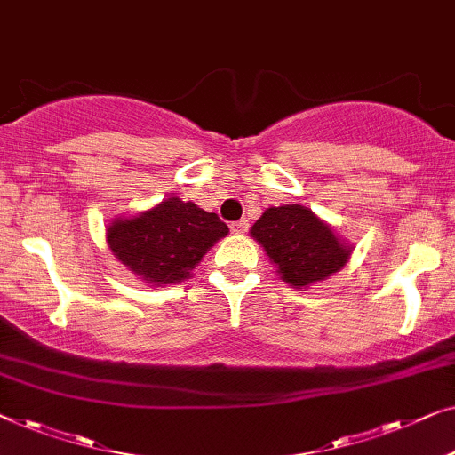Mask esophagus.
Returning a JSON list of instances; mask_svg holds the SVG:
<instances>
[{
    "label": "esophagus",
    "instance_id": "esophagus-1",
    "mask_svg": "<svg viewBox=\"0 0 455 455\" xmlns=\"http://www.w3.org/2000/svg\"><path fill=\"white\" fill-rule=\"evenodd\" d=\"M247 228H249V222L243 219V220H236V222H233V225H230V230H233L235 235H243V233H247Z\"/></svg>",
    "mask_w": 455,
    "mask_h": 455
}]
</instances>
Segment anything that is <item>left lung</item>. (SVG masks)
Instances as JSON below:
<instances>
[{
	"mask_svg": "<svg viewBox=\"0 0 455 455\" xmlns=\"http://www.w3.org/2000/svg\"><path fill=\"white\" fill-rule=\"evenodd\" d=\"M251 236L264 245L284 283L297 289L331 276L350 255L334 230L299 204L267 208L251 227Z\"/></svg>",
	"mask_w": 455,
	"mask_h": 455,
	"instance_id": "1",
	"label": "left lung"
}]
</instances>
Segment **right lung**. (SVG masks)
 I'll return each instance as SVG.
<instances>
[{
  "label": "right lung",
  "instance_id": "obj_1",
  "mask_svg": "<svg viewBox=\"0 0 455 455\" xmlns=\"http://www.w3.org/2000/svg\"><path fill=\"white\" fill-rule=\"evenodd\" d=\"M228 233L219 214L169 197L133 219L115 220L107 241L117 259L152 284L188 278L202 255Z\"/></svg>",
  "mask_w": 455,
  "mask_h": 455
}]
</instances>
